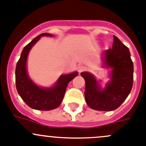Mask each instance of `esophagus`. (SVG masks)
I'll use <instances>...</instances> for the list:
<instances>
[{
    "label": "esophagus",
    "instance_id": "34e87169",
    "mask_svg": "<svg viewBox=\"0 0 146 146\" xmlns=\"http://www.w3.org/2000/svg\"><path fill=\"white\" fill-rule=\"evenodd\" d=\"M86 70V68L84 66H79L78 67V71L79 72V73H80L81 72L84 71V70Z\"/></svg>",
    "mask_w": 146,
    "mask_h": 146
}]
</instances>
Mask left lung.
Listing matches in <instances>:
<instances>
[{"instance_id": "obj_1", "label": "left lung", "mask_w": 146, "mask_h": 146, "mask_svg": "<svg viewBox=\"0 0 146 146\" xmlns=\"http://www.w3.org/2000/svg\"><path fill=\"white\" fill-rule=\"evenodd\" d=\"M112 48L103 53V66L111 68V80L102 89L94 76L88 72L80 73L85 79V98L90 108L111 111L118 108L131 93L133 83V63L131 53L115 35Z\"/></svg>"}]
</instances>
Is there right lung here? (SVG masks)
<instances>
[{
	"mask_svg": "<svg viewBox=\"0 0 146 146\" xmlns=\"http://www.w3.org/2000/svg\"><path fill=\"white\" fill-rule=\"evenodd\" d=\"M41 36L53 35L46 33H42L24 47L15 68V85L18 94L29 107L39 111H50L60 106L68 84L78 76V72L62 75L51 88H41L34 83L27 72V58L31 48Z\"/></svg>",
	"mask_w": 146,
	"mask_h": 146,
	"instance_id": "1",
	"label": "right lung"
}]
</instances>
